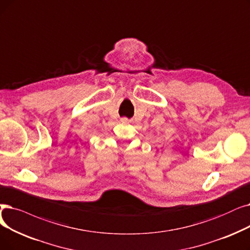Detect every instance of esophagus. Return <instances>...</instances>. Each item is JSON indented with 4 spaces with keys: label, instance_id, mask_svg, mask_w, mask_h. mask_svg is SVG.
<instances>
[{
    "label": "esophagus",
    "instance_id": "obj_1",
    "mask_svg": "<svg viewBox=\"0 0 250 250\" xmlns=\"http://www.w3.org/2000/svg\"><path fill=\"white\" fill-rule=\"evenodd\" d=\"M121 122H122L123 124H127V123L129 122V119L126 118V117H123V118H121Z\"/></svg>",
    "mask_w": 250,
    "mask_h": 250
}]
</instances>
